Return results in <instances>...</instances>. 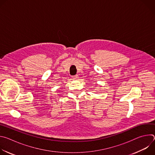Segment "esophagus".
Here are the masks:
<instances>
[{
  "label": "esophagus",
  "mask_w": 155,
  "mask_h": 155,
  "mask_svg": "<svg viewBox=\"0 0 155 155\" xmlns=\"http://www.w3.org/2000/svg\"><path fill=\"white\" fill-rule=\"evenodd\" d=\"M78 78V76L77 75H75V76H73L72 77V78H74V79H77Z\"/></svg>",
  "instance_id": "34e87169"
}]
</instances>
